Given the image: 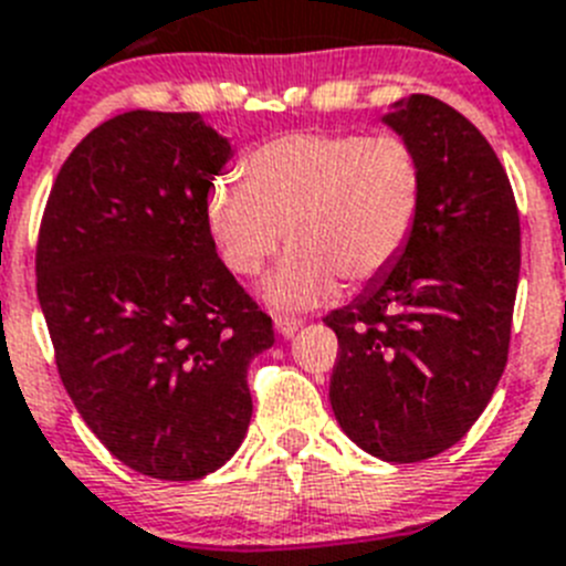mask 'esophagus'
I'll return each mask as SVG.
<instances>
[{"label":"esophagus","instance_id":"34e87169","mask_svg":"<svg viewBox=\"0 0 566 566\" xmlns=\"http://www.w3.org/2000/svg\"><path fill=\"white\" fill-rule=\"evenodd\" d=\"M302 318H290V316H279L276 318V333L279 336L290 338V336H296L298 331H302Z\"/></svg>","mask_w":566,"mask_h":566}]
</instances>
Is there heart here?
<instances>
[{
	"instance_id": "b5f03b06",
	"label": "heart",
	"mask_w": 566,
	"mask_h": 566,
	"mask_svg": "<svg viewBox=\"0 0 566 566\" xmlns=\"http://www.w3.org/2000/svg\"><path fill=\"white\" fill-rule=\"evenodd\" d=\"M242 170L244 181L210 188L205 222L235 276H259L284 239L293 244L262 290L279 313L327 304L342 279L385 276L424 208V167L396 134L296 130L255 147Z\"/></svg>"
}]
</instances>
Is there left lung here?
<instances>
[{
  "instance_id": "8db88e82",
  "label": "left lung",
  "mask_w": 566,
  "mask_h": 566,
  "mask_svg": "<svg viewBox=\"0 0 566 566\" xmlns=\"http://www.w3.org/2000/svg\"><path fill=\"white\" fill-rule=\"evenodd\" d=\"M424 167V208L401 259L324 318L338 336L331 405L376 459L444 453L493 399L510 350L521 228L510 179L459 111L412 93L385 113Z\"/></svg>"
}]
</instances>
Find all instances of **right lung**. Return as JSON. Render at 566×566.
Returning a JSON list of instances; mask_svg holds the SVG:
<instances>
[{
	"mask_svg": "<svg viewBox=\"0 0 566 566\" xmlns=\"http://www.w3.org/2000/svg\"><path fill=\"white\" fill-rule=\"evenodd\" d=\"M230 156L199 113H119L73 147L39 228L59 378L93 436L150 479H201L239 450L248 367L273 344L205 222Z\"/></svg>",
	"mask_w": 566,
	"mask_h": 566,
	"instance_id": "add662e5",
	"label": "right lung"
}]
</instances>
